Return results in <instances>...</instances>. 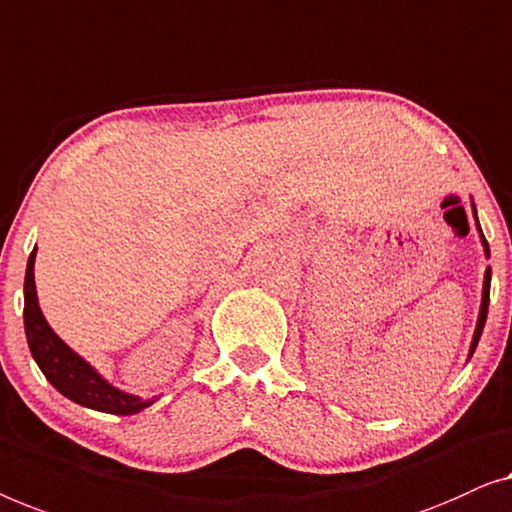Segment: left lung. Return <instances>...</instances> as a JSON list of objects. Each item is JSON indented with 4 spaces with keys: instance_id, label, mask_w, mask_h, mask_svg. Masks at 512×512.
<instances>
[{
    "instance_id": "obj_1",
    "label": "left lung",
    "mask_w": 512,
    "mask_h": 512,
    "mask_svg": "<svg viewBox=\"0 0 512 512\" xmlns=\"http://www.w3.org/2000/svg\"><path fill=\"white\" fill-rule=\"evenodd\" d=\"M473 211H475V208H473ZM475 220H478V218H475ZM478 229H480V225H478ZM482 243H485V253L489 255V246H487L485 236H482ZM489 283H492V271L487 269V273H485V290H482V306H480V318H478V327H475V336H473V345H471V355H473L475 345H478V341H480L482 327H485V320H487V306H489Z\"/></svg>"
}]
</instances>
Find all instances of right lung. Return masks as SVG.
<instances>
[{
    "label": "right lung",
    "instance_id": "right-lung-1",
    "mask_svg": "<svg viewBox=\"0 0 512 512\" xmlns=\"http://www.w3.org/2000/svg\"><path fill=\"white\" fill-rule=\"evenodd\" d=\"M34 253L27 259L25 271V334L30 343V352L34 362L39 364L43 376L50 380V385L64 397L81 403V406L104 410L113 415H132L139 413L153 401H143L132 394L115 390L92 366L69 350L53 329L48 327L46 318L41 315L37 290H34Z\"/></svg>",
    "mask_w": 512,
    "mask_h": 512
}]
</instances>
